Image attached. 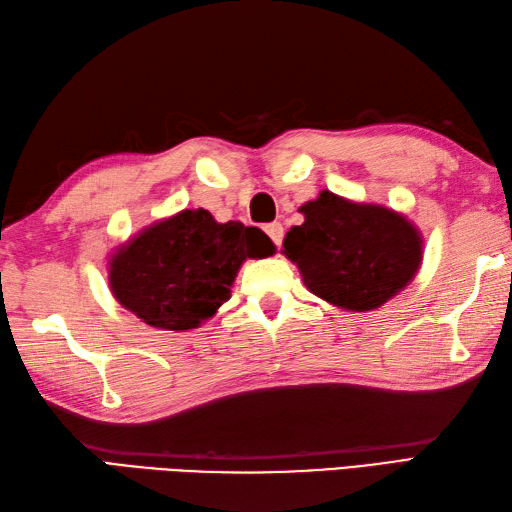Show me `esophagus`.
<instances>
[{
	"label": "esophagus",
	"mask_w": 512,
	"mask_h": 512,
	"mask_svg": "<svg viewBox=\"0 0 512 512\" xmlns=\"http://www.w3.org/2000/svg\"><path fill=\"white\" fill-rule=\"evenodd\" d=\"M264 231L268 233V237L273 239L275 246H281V242H284V226H281L279 222H273V224H266Z\"/></svg>",
	"instance_id": "1"
}]
</instances>
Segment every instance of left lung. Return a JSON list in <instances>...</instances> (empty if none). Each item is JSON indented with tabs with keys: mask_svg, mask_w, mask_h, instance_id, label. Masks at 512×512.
<instances>
[{
	"mask_svg": "<svg viewBox=\"0 0 512 512\" xmlns=\"http://www.w3.org/2000/svg\"><path fill=\"white\" fill-rule=\"evenodd\" d=\"M284 253L312 295L352 312L376 310L416 277L422 237L405 215L321 191L299 209Z\"/></svg>",
	"mask_w": 512,
	"mask_h": 512,
	"instance_id": "left-lung-1",
	"label": "left lung"
}]
</instances>
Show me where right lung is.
Here are the masks:
<instances>
[{"label": "right lung", "mask_w": 512, "mask_h": 512, "mask_svg": "<svg viewBox=\"0 0 512 512\" xmlns=\"http://www.w3.org/2000/svg\"><path fill=\"white\" fill-rule=\"evenodd\" d=\"M275 253L257 226L220 224L204 209H184L143 228L116 248L110 288L116 301L151 328L191 330L211 319L246 259Z\"/></svg>", "instance_id": "add662e5"}]
</instances>
